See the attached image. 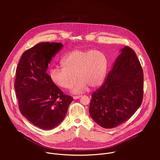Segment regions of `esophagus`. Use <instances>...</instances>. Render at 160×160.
I'll list each match as a JSON object with an SVG mask.
<instances>
[{"label": "esophagus", "mask_w": 160, "mask_h": 160, "mask_svg": "<svg viewBox=\"0 0 160 160\" xmlns=\"http://www.w3.org/2000/svg\"><path fill=\"white\" fill-rule=\"evenodd\" d=\"M81 97H82V96H74V97H73V99H80Z\"/></svg>", "instance_id": "obj_1"}]
</instances>
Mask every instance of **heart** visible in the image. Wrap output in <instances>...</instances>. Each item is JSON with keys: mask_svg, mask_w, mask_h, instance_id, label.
Wrapping results in <instances>:
<instances>
[{"mask_svg": "<svg viewBox=\"0 0 160 160\" xmlns=\"http://www.w3.org/2000/svg\"><path fill=\"white\" fill-rule=\"evenodd\" d=\"M62 68H52L49 71L51 80L64 88H70L73 94L84 92L88 88H96L103 82L106 76L108 59L98 50H74L64 57Z\"/></svg>", "mask_w": 160, "mask_h": 160, "instance_id": "b5f03b06", "label": "heart"}]
</instances>
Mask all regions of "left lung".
Listing matches in <instances>:
<instances>
[{
	"instance_id": "obj_1",
	"label": "left lung",
	"mask_w": 160,
	"mask_h": 160,
	"mask_svg": "<svg viewBox=\"0 0 160 160\" xmlns=\"http://www.w3.org/2000/svg\"><path fill=\"white\" fill-rule=\"evenodd\" d=\"M120 52L90 102V117L105 128H115L130 118L143 98V71L135 52L127 46Z\"/></svg>"
}]
</instances>
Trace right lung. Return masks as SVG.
<instances>
[{"label": "right lung", "mask_w": 160, "mask_h": 160, "mask_svg": "<svg viewBox=\"0 0 160 160\" xmlns=\"http://www.w3.org/2000/svg\"><path fill=\"white\" fill-rule=\"evenodd\" d=\"M61 43L37 44L26 51L16 68L14 88L22 115L43 130H51L65 118L73 99L63 94L46 73Z\"/></svg>", "instance_id": "right-lung-1"}]
</instances>
